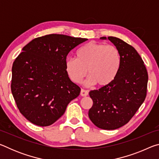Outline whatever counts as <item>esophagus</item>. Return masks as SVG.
I'll use <instances>...</instances> for the list:
<instances>
[{"mask_svg":"<svg viewBox=\"0 0 159 159\" xmlns=\"http://www.w3.org/2000/svg\"><path fill=\"white\" fill-rule=\"evenodd\" d=\"M80 95H81L82 97L88 96V92L87 90H85L82 89L81 90H80Z\"/></svg>","mask_w":159,"mask_h":159,"instance_id":"esophagus-1","label":"esophagus"}]
</instances>
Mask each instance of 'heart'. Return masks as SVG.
Listing matches in <instances>:
<instances>
[{
	"label": "heart",
	"instance_id": "heart-1",
	"mask_svg": "<svg viewBox=\"0 0 159 159\" xmlns=\"http://www.w3.org/2000/svg\"><path fill=\"white\" fill-rule=\"evenodd\" d=\"M121 58L119 50L111 45L91 42L76 52V58L69 57L65 61L66 73L72 81L79 83L86 76L87 85L107 86L116 79Z\"/></svg>",
	"mask_w": 159,
	"mask_h": 159
}]
</instances>
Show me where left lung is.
<instances>
[{"label": "left lung", "mask_w": 159, "mask_h": 159, "mask_svg": "<svg viewBox=\"0 0 159 159\" xmlns=\"http://www.w3.org/2000/svg\"><path fill=\"white\" fill-rule=\"evenodd\" d=\"M107 39L119 50L120 66L111 83L89 93L93 104L88 116L97 127L115 130L128 123L144 102L148 74L142 57L133 46L118 38Z\"/></svg>", "instance_id": "1"}]
</instances>
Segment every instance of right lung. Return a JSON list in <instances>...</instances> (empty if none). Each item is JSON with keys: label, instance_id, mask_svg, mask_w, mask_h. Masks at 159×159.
I'll list each match as a JSON object with an SVG mask.
<instances>
[{"label": "right lung", "instance_id": "right-lung-1", "mask_svg": "<svg viewBox=\"0 0 159 159\" xmlns=\"http://www.w3.org/2000/svg\"><path fill=\"white\" fill-rule=\"evenodd\" d=\"M87 39L49 34L32 40L13 62L11 90L20 111L31 123L48 126L65 112L80 88L66 73V56Z\"/></svg>", "mask_w": 159, "mask_h": 159}]
</instances>
